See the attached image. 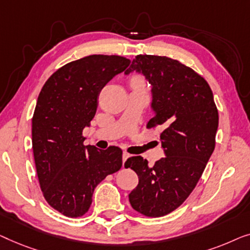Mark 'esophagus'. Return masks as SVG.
<instances>
[{
  "label": "esophagus",
  "mask_w": 250,
  "mask_h": 250,
  "mask_svg": "<svg viewBox=\"0 0 250 250\" xmlns=\"http://www.w3.org/2000/svg\"><path fill=\"white\" fill-rule=\"evenodd\" d=\"M130 155L126 152H124V154H122V161H124V167H125V161L128 160V157H129Z\"/></svg>",
  "instance_id": "34e87169"
}]
</instances>
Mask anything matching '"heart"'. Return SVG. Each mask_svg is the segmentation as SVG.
<instances>
[{"instance_id": "b5f03b06", "label": "heart", "mask_w": 250, "mask_h": 250, "mask_svg": "<svg viewBox=\"0 0 250 250\" xmlns=\"http://www.w3.org/2000/svg\"><path fill=\"white\" fill-rule=\"evenodd\" d=\"M131 83H132V85L145 86V83H144L143 78H140V77H133V78L131 79Z\"/></svg>"}]
</instances>
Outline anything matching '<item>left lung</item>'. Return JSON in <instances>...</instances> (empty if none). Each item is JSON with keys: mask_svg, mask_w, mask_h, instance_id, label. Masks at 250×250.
I'll list each match as a JSON object with an SVG mask.
<instances>
[{"mask_svg": "<svg viewBox=\"0 0 250 250\" xmlns=\"http://www.w3.org/2000/svg\"><path fill=\"white\" fill-rule=\"evenodd\" d=\"M140 72L152 85L155 115L147 128L163 125L160 136L165 157L149 167L142 156L126 160L138 175L129 194L132 208L148 217L177 209L194 190L215 148L219 112L212 89L189 66L167 56L137 55L130 72Z\"/></svg>", "mask_w": 250, "mask_h": 250, "instance_id": "obj_1", "label": "left lung"}]
</instances>
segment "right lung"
<instances>
[{
	"label": "right lung",
	"instance_id": "right-lung-1",
	"mask_svg": "<svg viewBox=\"0 0 250 250\" xmlns=\"http://www.w3.org/2000/svg\"><path fill=\"white\" fill-rule=\"evenodd\" d=\"M130 60L94 54L56 70L44 83L33 115V152L48 205L68 217L88 212L96 186L122 167V150L83 145V130L97 110V98Z\"/></svg>",
	"mask_w": 250,
	"mask_h": 250
}]
</instances>
